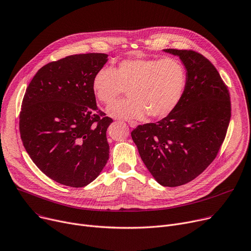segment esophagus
Returning a JSON list of instances; mask_svg holds the SVG:
<instances>
[{
    "mask_svg": "<svg viewBox=\"0 0 251 251\" xmlns=\"http://www.w3.org/2000/svg\"><path fill=\"white\" fill-rule=\"evenodd\" d=\"M127 124H128V126H129L130 127H136V126H138V123H137V122H133V121H128Z\"/></svg>",
    "mask_w": 251,
    "mask_h": 251,
    "instance_id": "1",
    "label": "esophagus"
}]
</instances>
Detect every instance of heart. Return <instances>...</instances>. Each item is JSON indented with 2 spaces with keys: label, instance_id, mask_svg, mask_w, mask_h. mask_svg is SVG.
Segmentation results:
<instances>
[{
  "label": "heart",
  "instance_id": "heart-1",
  "mask_svg": "<svg viewBox=\"0 0 251 251\" xmlns=\"http://www.w3.org/2000/svg\"><path fill=\"white\" fill-rule=\"evenodd\" d=\"M186 79L185 67L175 58L126 59L114 70L101 68L96 72L92 90L105 105L128 90L130 100L108 106L107 112L113 118L142 119L149 114L163 119L179 104Z\"/></svg>",
  "mask_w": 251,
  "mask_h": 251
}]
</instances>
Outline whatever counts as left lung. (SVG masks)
I'll list each match as a JSON object with an SVG mask.
<instances>
[{"mask_svg": "<svg viewBox=\"0 0 251 251\" xmlns=\"http://www.w3.org/2000/svg\"><path fill=\"white\" fill-rule=\"evenodd\" d=\"M180 57L186 73L182 99L156 124L131 131L140 156L156 181L166 187L187 184L214 161L231 118L228 87L215 66L193 50L165 49Z\"/></svg>", "mask_w": 251, "mask_h": 251, "instance_id": "obj_1", "label": "left lung"}]
</instances>
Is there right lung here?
<instances>
[{
  "label": "right lung",
  "mask_w": 251,
  "mask_h": 251,
  "mask_svg": "<svg viewBox=\"0 0 251 251\" xmlns=\"http://www.w3.org/2000/svg\"><path fill=\"white\" fill-rule=\"evenodd\" d=\"M107 54L70 55L44 65L29 83L20 111V134L34 164L55 182L91 183L109 157L106 129L112 120L98 108L95 73Z\"/></svg>",
  "instance_id": "obj_1"
}]
</instances>
